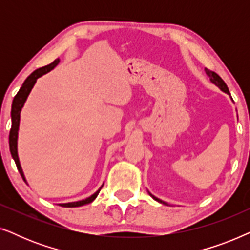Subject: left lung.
Returning <instances> with one entry per match:
<instances>
[{"label":"left lung","mask_w":250,"mask_h":250,"mask_svg":"<svg viewBox=\"0 0 250 250\" xmlns=\"http://www.w3.org/2000/svg\"><path fill=\"white\" fill-rule=\"evenodd\" d=\"M205 71H206L207 76L209 77V80H210L211 83L215 84V85H216L217 87H220L222 91L225 92V93L230 95V92H229V88H228V86H227V84L224 83V81L222 80V78H221L220 76H218V75H217L216 73H215V71H211V70H209V69H207V68H205ZM149 194L153 198V199L158 201V203H160V204H164V205H167L166 203H164L163 200H160V199H158V198H156L155 196H153V194H151L150 192H149Z\"/></svg>","instance_id":"obj_1"}]
</instances>
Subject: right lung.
Here are the masks:
<instances>
[{
	"mask_svg": "<svg viewBox=\"0 0 250 250\" xmlns=\"http://www.w3.org/2000/svg\"><path fill=\"white\" fill-rule=\"evenodd\" d=\"M59 61H60L59 59H57V60H54L52 63L47 64V66H45V67L39 68V69L33 71V73L26 78V81L23 82L22 86L20 87V90L18 91V93L16 94V97L12 101V107H11V122H12V124H11V129H10V135H9L10 152H11V156H12V158L15 159L17 168H18L20 175H21L22 180L25 181V182H26V179H25V175H23L21 166H20L19 157H18V149H17V145H18V131H19V122H20V111H21L23 104H25V101L27 100V97H28L30 91H32L33 86L35 85L37 78L43 76L44 74L49 73L50 70H52L53 68L56 67L58 63H59ZM102 187H104V184H102L101 188L97 191V192L92 194L91 197L86 198V199L80 200V201H74V203L59 204V206H62V207H80V206H83V205L90 204L95 199V198L98 197V194H99V192H100V190L102 189Z\"/></svg>",
	"mask_w": 250,
	"mask_h": 250,
	"instance_id": "right-lung-1",
	"label": "right lung"
}]
</instances>
